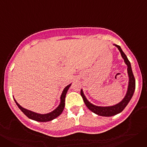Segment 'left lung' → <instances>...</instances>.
Here are the masks:
<instances>
[{
    "label": "left lung",
    "instance_id": "1",
    "mask_svg": "<svg viewBox=\"0 0 147 147\" xmlns=\"http://www.w3.org/2000/svg\"><path fill=\"white\" fill-rule=\"evenodd\" d=\"M113 45L118 48V49L120 51L122 58L124 59L125 64L127 65V74H128V76H129V82H128V87H127V93H126L125 96L124 97V98L120 102H119L116 105H113V106H107V107H101V106H96V105H94L90 103L85 97V94L83 93L82 89H81V92H80L82 97L87 107L90 111L96 113V115H101V116H105V117L113 116V115H115L122 112L126 107V106L128 105L131 98H132L133 93H134L135 89H136V80H135L134 75L132 74L130 62H129V59H127L125 54L123 52V51L121 49L120 46L118 45H115V44H113Z\"/></svg>",
    "mask_w": 147,
    "mask_h": 147
}]
</instances>
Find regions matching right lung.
<instances>
[{"label": "right lung", "mask_w": 147, "mask_h": 147, "mask_svg": "<svg viewBox=\"0 0 147 147\" xmlns=\"http://www.w3.org/2000/svg\"><path fill=\"white\" fill-rule=\"evenodd\" d=\"M71 84L68 85L67 86H66L64 88L63 91H62V94H61L60 96V103H59V106H58L55 110H54L51 112L49 113L45 114H40L37 113L33 112V111H31L29 110H27L26 108H23V107H21L19 104L17 102V101L15 99V102L16 103V105H18V107H19L20 110L23 113L26 115L27 117L30 119H32V120L37 121L40 122H46V121H52L53 119L57 118L59 115H61V113H62L63 110H64L65 107V96L66 93H67V90L69 89V88L71 87Z\"/></svg>", "instance_id": "right-lung-1"}]
</instances>
